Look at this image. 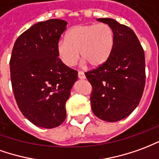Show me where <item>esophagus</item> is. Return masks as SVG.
<instances>
[{
    "label": "esophagus",
    "instance_id": "esophagus-1",
    "mask_svg": "<svg viewBox=\"0 0 159 159\" xmlns=\"http://www.w3.org/2000/svg\"><path fill=\"white\" fill-rule=\"evenodd\" d=\"M78 77H79V79H80V80H84L85 78V75L83 72L80 71V72L78 73Z\"/></svg>",
    "mask_w": 159,
    "mask_h": 159
}]
</instances>
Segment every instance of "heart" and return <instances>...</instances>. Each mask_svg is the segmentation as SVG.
<instances>
[{
	"label": "heart",
	"mask_w": 159,
	"mask_h": 159,
	"mask_svg": "<svg viewBox=\"0 0 159 159\" xmlns=\"http://www.w3.org/2000/svg\"><path fill=\"white\" fill-rule=\"evenodd\" d=\"M114 47V32L104 23L79 25L70 28L65 41L57 43V56L67 67L74 66L80 56L92 67H98L110 58Z\"/></svg>",
	"instance_id": "b5f03b06"
}]
</instances>
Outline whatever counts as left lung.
Wrapping results in <instances>:
<instances>
[{"label":"left lung","mask_w":159,"mask_h":159,"mask_svg":"<svg viewBox=\"0 0 159 159\" xmlns=\"http://www.w3.org/2000/svg\"><path fill=\"white\" fill-rule=\"evenodd\" d=\"M98 20L113 30V50L105 63L85 74L92 87L93 113L114 122L129 116L141 99L146 84L145 53L131 28L109 18Z\"/></svg>","instance_id":"8db88e82"}]
</instances>
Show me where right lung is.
Instances as JSON below:
<instances>
[{
    "label": "right lung",
    "mask_w": 159,
    "mask_h": 159,
    "mask_svg": "<svg viewBox=\"0 0 159 159\" xmlns=\"http://www.w3.org/2000/svg\"><path fill=\"white\" fill-rule=\"evenodd\" d=\"M67 23L38 22L14 43L10 59L11 82L25 117L43 128L58 127L66 119V102L78 72L58 58L56 47Z\"/></svg>",
    "instance_id": "1"
}]
</instances>
